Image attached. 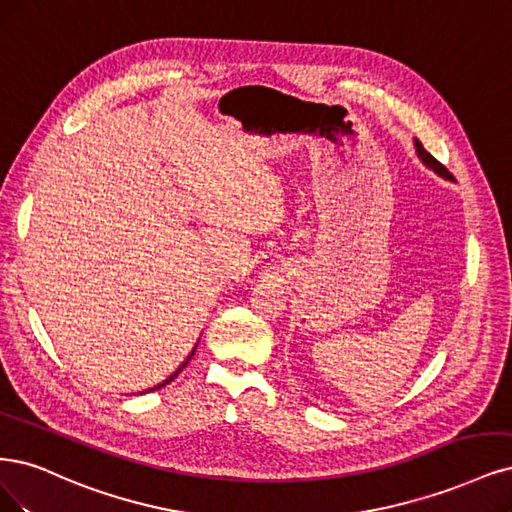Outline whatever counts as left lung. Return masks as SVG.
Masks as SVG:
<instances>
[{"instance_id": "obj_1", "label": "left lung", "mask_w": 512, "mask_h": 512, "mask_svg": "<svg viewBox=\"0 0 512 512\" xmlns=\"http://www.w3.org/2000/svg\"><path fill=\"white\" fill-rule=\"evenodd\" d=\"M415 150H417V154H419V158H421V161H424L428 167H432L436 173H440V175H443V178H447V180H453V175L449 173V169L443 165V163H438L436 161V158L424 148V146H421V142H419V139H415Z\"/></svg>"}]
</instances>
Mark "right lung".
<instances>
[{"mask_svg":"<svg viewBox=\"0 0 512 512\" xmlns=\"http://www.w3.org/2000/svg\"><path fill=\"white\" fill-rule=\"evenodd\" d=\"M192 356H195V349H192V351H190V356H188V358H186V360H184V364H182V366H180V368H178V370H175V373H173V375H171V377H169V379H165V381H163V383H158V385H156V387H152V390H150V392H154V390H161V387H165V385H167V383H171V381H173V379H175V377H178V375H180V373H182V370H184V368H186V364H188V362H190V358H192Z\"/></svg>","mask_w":512,"mask_h":512,"instance_id":"obj_1","label":"right lung"}]
</instances>
